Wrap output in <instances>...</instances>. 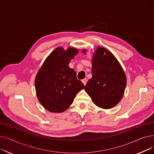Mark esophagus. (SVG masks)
Instances as JSON below:
<instances>
[{"instance_id": "obj_1", "label": "esophagus", "mask_w": 154, "mask_h": 154, "mask_svg": "<svg viewBox=\"0 0 154 154\" xmlns=\"http://www.w3.org/2000/svg\"><path fill=\"white\" fill-rule=\"evenodd\" d=\"M82 83L84 84V85H85L86 84H87V79L86 78H85V79H84L82 80Z\"/></svg>"}]
</instances>
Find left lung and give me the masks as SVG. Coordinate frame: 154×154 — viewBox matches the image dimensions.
I'll return each mask as SVG.
<instances>
[{
	"mask_svg": "<svg viewBox=\"0 0 154 154\" xmlns=\"http://www.w3.org/2000/svg\"><path fill=\"white\" fill-rule=\"evenodd\" d=\"M86 49H82L85 54ZM92 77L88 80L85 90L95 106L110 109L122 100L127 77L122 66L112 52L106 48L97 47L93 54Z\"/></svg>",
	"mask_w": 154,
	"mask_h": 154,
	"instance_id": "left-lung-1",
	"label": "left lung"
}]
</instances>
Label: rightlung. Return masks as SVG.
<instances>
[{
  "instance_id": "right-lung-1",
  "label": "right lung",
  "mask_w": 154,
  "mask_h": 154,
  "mask_svg": "<svg viewBox=\"0 0 154 154\" xmlns=\"http://www.w3.org/2000/svg\"><path fill=\"white\" fill-rule=\"evenodd\" d=\"M79 50L69 47L54 49L44 60L35 78L36 95L39 102L48 111L61 113L74 102L76 94L84 89L82 82L77 79L76 72L70 69V60Z\"/></svg>"
}]
</instances>
